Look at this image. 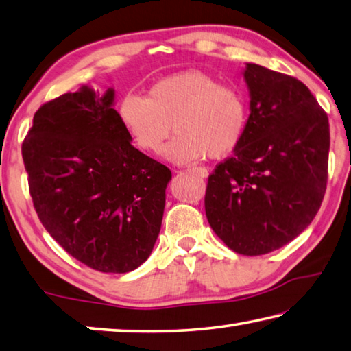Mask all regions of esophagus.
<instances>
[{
	"label": "esophagus",
	"mask_w": 351,
	"mask_h": 351,
	"mask_svg": "<svg viewBox=\"0 0 351 351\" xmlns=\"http://www.w3.org/2000/svg\"><path fill=\"white\" fill-rule=\"evenodd\" d=\"M193 171L195 172V174H197L199 177H202V179H206L208 176V169H205V168H193Z\"/></svg>",
	"instance_id": "esophagus-1"
}]
</instances>
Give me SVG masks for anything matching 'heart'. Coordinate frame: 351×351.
Returning a JSON list of instances; mask_svg holds the SVG:
<instances>
[{
	"label": "heart",
	"mask_w": 351,
	"mask_h": 351,
	"mask_svg": "<svg viewBox=\"0 0 351 351\" xmlns=\"http://www.w3.org/2000/svg\"><path fill=\"white\" fill-rule=\"evenodd\" d=\"M117 117L132 143L146 154L162 151L174 129L179 137L166 147L165 156L183 165L234 152L247 132L248 104L234 86L188 69L158 80L146 98L125 95L117 106Z\"/></svg>",
	"instance_id": "1"
}]
</instances>
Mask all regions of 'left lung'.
Masks as SVG:
<instances>
[{"label": "left lung", "mask_w": 351, "mask_h": 351, "mask_svg": "<svg viewBox=\"0 0 351 351\" xmlns=\"http://www.w3.org/2000/svg\"><path fill=\"white\" fill-rule=\"evenodd\" d=\"M242 73L250 92L247 132L208 179L205 211L226 247L261 256L296 239L321 208L330 126L298 78L254 63Z\"/></svg>", "instance_id": "obj_1"}]
</instances>
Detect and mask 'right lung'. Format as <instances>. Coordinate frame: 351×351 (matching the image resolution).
<instances>
[{"mask_svg": "<svg viewBox=\"0 0 351 351\" xmlns=\"http://www.w3.org/2000/svg\"><path fill=\"white\" fill-rule=\"evenodd\" d=\"M114 104L90 86L43 104L21 151L49 234L97 271L129 273L156 245L172 174L131 145Z\"/></svg>", "mask_w": 351, "mask_h": 351, "instance_id": "obj_1", "label": "right lung"}]
</instances>
